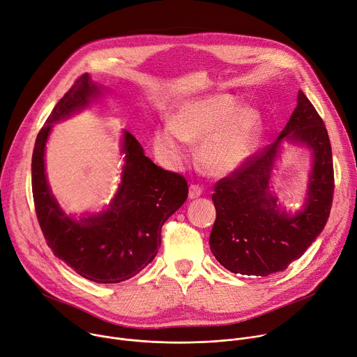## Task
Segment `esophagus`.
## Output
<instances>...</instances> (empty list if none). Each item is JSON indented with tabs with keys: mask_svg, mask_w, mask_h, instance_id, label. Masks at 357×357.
<instances>
[{
	"mask_svg": "<svg viewBox=\"0 0 357 357\" xmlns=\"http://www.w3.org/2000/svg\"><path fill=\"white\" fill-rule=\"evenodd\" d=\"M202 195V188L199 185H191L189 186V199H195Z\"/></svg>",
	"mask_w": 357,
	"mask_h": 357,
	"instance_id": "esophagus-1",
	"label": "esophagus"
}]
</instances>
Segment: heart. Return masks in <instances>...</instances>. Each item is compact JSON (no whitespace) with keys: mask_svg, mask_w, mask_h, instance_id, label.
Here are the masks:
<instances>
[{"mask_svg":"<svg viewBox=\"0 0 357 357\" xmlns=\"http://www.w3.org/2000/svg\"><path fill=\"white\" fill-rule=\"evenodd\" d=\"M255 109H236L228 94L188 100L178 106L165 123L155 130V151L171 163H181L188 155V142H199V159L211 175L232 174L254 152L259 130Z\"/></svg>","mask_w":357,"mask_h":357,"instance_id":"b5f03b06","label":"heart"}]
</instances>
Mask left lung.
Segmentation results:
<instances>
[{"label": "left lung", "instance_id": "1", "mask_svg": "<svg viewBox=\"0 0 357 357\" xmlns=\"http://www.w3.org/2000/svg\"><path fill=\"white\" fill-rule=\"evenodd\" d=\"M284 141L312 151L307 195L294 214L280 209L269 188ZM333 191V156L327 129L312 102L298 90L297 107L274 144L215 183L212 201L217 218L209 235L212 254L235 274L266 277L284 271L323 231Z\"/></svg>", "mask_w": 357, "mask_h": 357}]
</instances>
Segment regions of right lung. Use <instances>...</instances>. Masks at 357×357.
I'll list each match as a JSON object with an SVG mask.
<instances>
[{"mask_svg":"<svg viewBox=\"0 0 357 357\" xmlns=\"http://www.w3.org/2000/svg\"><path fill=\"white\" fill-rule=\"evenodd\" d=\"M102 96V86L84 73L54 106L37 135L31 185L37 220L56 257L82 277L114 284L132 278L156 257L160 229L188 198L186 179L156 166L136 137L123 130L122 182L109 206L80 218L66 213L45 175V144L53 123L87 107Z\"/></svg>","mask_w":357,"mask_h":357,"instance_id":"add662e5","label":"right lung"}]
</instances>
